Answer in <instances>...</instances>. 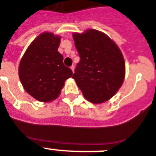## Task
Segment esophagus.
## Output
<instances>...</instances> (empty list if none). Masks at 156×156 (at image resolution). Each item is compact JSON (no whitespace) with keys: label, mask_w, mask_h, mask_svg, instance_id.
Returning a JSON list of instances; mask_svg holds the SVG:
<instances>
[{"label":"esophagus","mask_w":156,"mask_h":156,"mask_svg":"<svg viewBox=\"0 0 156 156\" xmlns=\"http://www.w3.org/2000/svg\"><path fill=\"white\" fill-rule=\"evenodd\" d=\"M71 71H72L73 73L75 72V66H74V65L71 66Z\"/></svg>","instance_id":"34e87169"}]
</instances>
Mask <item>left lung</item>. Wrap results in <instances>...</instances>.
Here are the masks:
<instances>
[{
    "mask_svg": "<svg viewBox=\"0 0 156 156\" xmlns=\"http://www.w3.org/2000/svg\"><path fill=\"white\" fill-rule=\"evenodd\" d=\"M73 38L81 59L72 78L89 102L96 104L109 100L124 80L121 51L109 36L95 29L74 33Z\"/></svg>",
    "mask_w": 156,
    "mask_h": 156,
    "instance_id": "8db88e82",
    "label": "left lung"
}]
</instances>
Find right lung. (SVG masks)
<instances>
[{"label":"right lung","instance_id":"obj_1","mask_svg":"<svg viewBox=\"0 0 156 156\" xmlns=\"http://www.w3.org/2000/svg\"><path fill=\"white\" fill-rule=\"evenodd\" d=\"M61 37L43 33L32 42L19 67V75L25 90L40 102L57 99L64 81L72 76V71L63 63L57 51Z\"/></svg>","mask_w":156,"mask_h":156}]
</instances>
